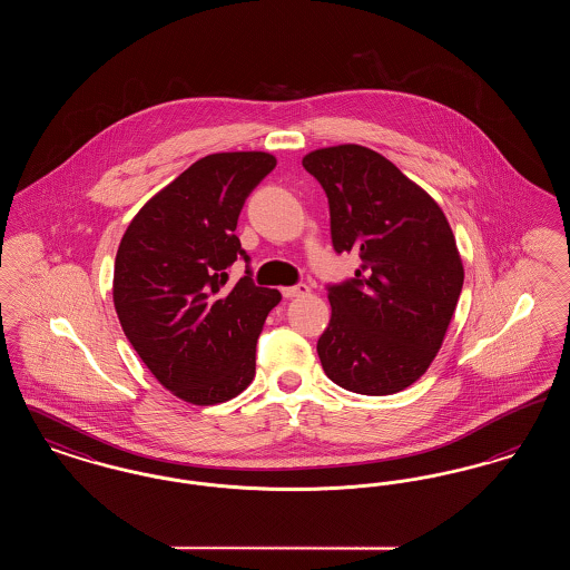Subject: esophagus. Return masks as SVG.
I'll use <instances>...</instances> for the list:
<instances>
[{"label": "esophagus", "instance_id": "obj_1", "mask_svg": "<svg viewBox=\"0 0 570 570\" xmlns=\"http://www.w3.org/2000/svg\"><path fill=\"white\" fill-rule=\"evenodd\" d=\"M305 295H309V286L307 284H297V286L284 288V297L295 298L305 297Z\"/></svg>", "mask_w": 570, "mask_h": 570}]
</instances>
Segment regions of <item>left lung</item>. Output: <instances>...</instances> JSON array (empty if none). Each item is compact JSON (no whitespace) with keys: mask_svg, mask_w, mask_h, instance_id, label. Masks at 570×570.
I'll list each match as a JSON object with an SVG mask.
<instances>
[{"mask_svg":"<svg viewBox=\"0 0 570 570\" xmlns=\"http://www.w3.org/2000/svg\"><path fill=\"white\" fill-rule=\"evenodd\" d=\"M303 168L328 198L335 252L361 256L353 279L328 286L323 370L361 395L404 391L432 365L458 307L453 230L428 191L367 147L316 149Z\"/></svg>","mask_w":570,"mask_h":570,"instance_id":"obj_1","label":"left lung"}]
</instances>
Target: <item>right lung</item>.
Wrapping results in <instances>:
<instances>
[{
	"mask_svg": "<svg viewBox=\"0 0 570 570\" xmlns=\"http://www.w3.org/2000/svg\"><path fill=\"white\" fill-rule=\"evenodd\" d=\"M277 160L212 154L149 198L115 258L112 303L136 354L164 389L196 406L237 397L256 374V342L282 295L228 267L249 263L237 219Z\"/></svg>",
	"mask_w": 570,
	"mask_h": 570,
	"instance_id": "1",
	"label": "right lung"
}]
</instances>
